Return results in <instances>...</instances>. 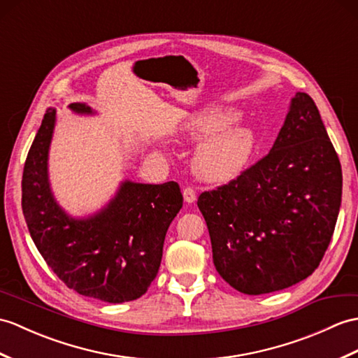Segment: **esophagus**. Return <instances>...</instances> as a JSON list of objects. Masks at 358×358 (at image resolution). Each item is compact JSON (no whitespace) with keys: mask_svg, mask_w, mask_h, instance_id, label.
<instances>
[{"mask_svg":"<svg viewBox=\"0 0 358 358\" xmlns=\"http://www.w3.org/2000/svg\"><path fill=\"white\" fill-rule=\"evenodd\" d=\"M182 196H185V201L186 203H194L195 199H196L195 189L190 187V186H186L185 189H182Z\"/></svg>","mask_w":358,"mask_h":358,"instance_id":"esophagus-1","label":"esophagus"}]
</instances>
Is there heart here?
Masks as SVG:
<instances>
[{"instance_id":"1","label":"heart","mask_w":358,"mask_h":358,"mask_svg":"<svg viewBox=\"0 0 358 358\" xmlns=\"http://www.w3.org/2000/svg\"><path fill=\"white\" fill-rule=\"evenodd\" d=\"M238 113L230 108H210L190 115L186 136L204 140L192 160L195 176L207 182H226L238 177L250 159L255 138L247 128H230Z\"/></svg>"}]
</instances>
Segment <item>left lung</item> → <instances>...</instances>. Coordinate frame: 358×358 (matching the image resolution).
Segmentation results:
<instances>
[{"mask_svg":"<svg viewBox=\"0 0 358 358\" xmlns=\"http://www.w3.org/2000/svg\"><path fill=\"white\" fill-rule=\"evenodd\" d=\"M342 203V166L317 106L296 93L271 151L198 196L213 264L244 294L292 287L319 267Z\"/></svg>","mask_w":358,"mask_h":358,"instance_id":"8db88e82","label":"left lung"}]
</instances>
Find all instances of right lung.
<instances>
[{"mask_svg":"<svg viewBox=\"0 0 358 358\" xmlns=\"http://www.w3.org/2000/svg\"><path fill=\"white\" fill-rule=\"evenodd\" d=\"M71 110L91 113L84 103ZM56 111L45 113L22 172V213L44 261L64 284L108 303L138 299L160 268L164 236L182 207L176 181H124L106 209L88 220L65 215L50 192L47 155Z\"/></svg>","mask_w":358,"mask_h":358,"instance_id":"1","label":"right lung"}]
</instances>
